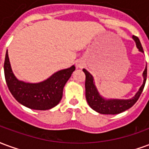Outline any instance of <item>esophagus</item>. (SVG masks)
<instances>
[{"instance_id": "1", "label": "esophagus", "mask_w": 149, "mask_h": 149, "mask_svg": "<svg viewBox=\"0 0 149 149\" xmlns=\"http://www.w3.org/2000/svg\"><path fill=\"white\" fill-rule=\"evenodd\" d=\"M78 68H82V65L81 64H77Z\"/></svg>"}]
</instances>
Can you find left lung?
<instances>
[{
	"mask_svg": "<svg viewBox=\"0 0 149 149\" xmlns=\"http://www.w3.org/2000/svg\"><path fill=\"white\" fill-rule=\"evenodd\" d=\"M132 38L136 42V47L139 49L140 52H144L141 41L137 37L132 36ZM83 72L85 74V97L88 105L95 110L96 112L101 113V114H118L120 112H124L125 110L130 109L132 106H133L135 103L136 102L141 96V94L143 92L144 88V84L147 79V65L143 72V77H144V82L141 85L140 89L136 93L134 97L128 99V100H118V99H109L106 100L100 96L97 88L94 84L93 77V76L86 70L83 69Z\"/></svg>",
	"mask_w": 149,
	"mask_h": 149,
	"instance_id": "8db88e82",
	"label": "left lung"
}]
</instances>
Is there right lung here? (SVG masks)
<instances>
[{
    "instance_id": "obj_1",
    "label": "right lung",
    "mask_w": 149,
    "mask_h": 149,
    "mask_svg": "<svg viewBox=\"0 0 149 149\" xmlns=\"http://www.w3.org/2000/svg\"><path fill=\"white\" fill-rule=\"evenodd\" d=\"M75 70V66L55 72L45 81L32 84L19 81L12 71L8 50L4 72L6 84L12 95L24 106L35 110H48L57 105L63 96V88Z\"/></svg>"
}]
</instances>
